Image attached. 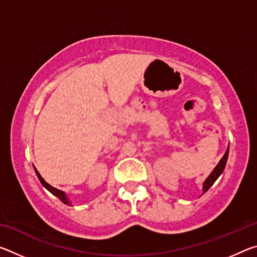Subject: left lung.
Instances as JSON below:
<instances>
[{"label": "left lung", "mask_w": 257, "mask_h": 257, "mask_svg": "<svg viewBox=\"0 0 257 257\" xmlns=\"http://www.w3.org/2000/svg\"><path fill=\"white\" fill-rule=\"evenodd\" d=\"M228 155H229V146H228L227 151H225L224 155L222 156V159L220 160V162L217 163L216 167L213 169V171L210 173V176H208L205 179V181L203 182V194H205L206 191L211 188V186L214 184L217 178L222 175V172L225 168V164H227Z\"/></svg>", "instance_id": "1"}]
</instances>
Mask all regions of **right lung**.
Returning a JSON list of instances; mask_svg holds the SVG:
<instances>
[{
    "instance_id": "1",
    "label": "right lung",
    "mask_w": 257,
    "mask_h": 257,
    "mask_svg": "<svg viewBox=\"0 0 257 257\" xmlns=\"http://www.w3.org/2000/svg\"><path fill=\"white\" fill-rule=\"evenodd\" d=\"M35 172H36V175H37V177H38V179H40V181H41V184L45 187V188L50 191V193H52L54 195V196H56L58 197L61 202L62 203H64L66 204V205H69V206H72L71 205V202H70V199L68 198V196H67V194L64 193V191H62V190H60V189H56V188H54V187H52L50 184H47V182L43 179L42 178V176L40 175V172H38L36 169H35Z\"/></svg>"
}]
</instances>
